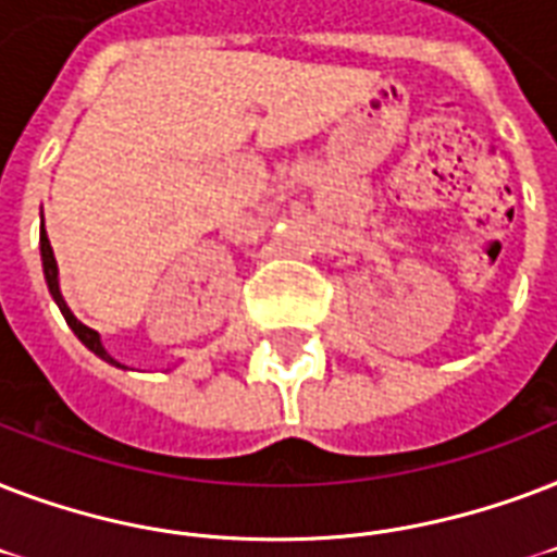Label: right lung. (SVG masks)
Instances as JSON below:
<instances>
[{"label": "right lung", "instance_id": "obj_1", "mask_svg": "<svg viewBox=\"0 0 557 557\" xmlns=\"http://www.w3.org/2000/svg\"><path fill=\"white\" fill-rule=\"evenodd\" d=\"M40 256H42V273H46V284H49L51 299L58 301L60 313H63V319L69 322V327L75 331V337L81 339V343H84L89 351H95V355L101 357V360H107V363H113V366H122V363H115L113 357L107 355V348L101 346V337H98V331L86 327L81 319H75V313H72L66 301H63V293H60V278H58V261H54V252H51V244H49V235H46V230L40 232Z\"/></svg>", "mask_w": 557, "mask_h": 557}]
</instances>
